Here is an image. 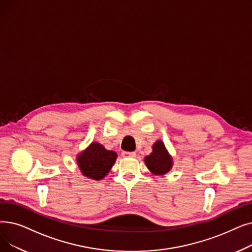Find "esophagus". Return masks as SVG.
Returning <instances> with one entry per match:
<instances>
[{"label": "esophagus", "instance_id": "34e87169", "mask_svg": "<svg viewBox=\"0 0 252 252\" xmlns=\"http://www.w3.org/2000/svg\"><path fill=\"white\" fill-rule=\"evenodd\" d=\"M124 157H128V158H135L136 157V152L135 151H124L123 152Z\"/></svg>", "mask_w": 252, "mask_h": 252}]
</instances>
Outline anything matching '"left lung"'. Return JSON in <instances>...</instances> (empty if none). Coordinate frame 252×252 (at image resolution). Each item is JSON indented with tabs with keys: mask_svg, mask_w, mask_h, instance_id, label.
<instances>
[{
	"mask_svg": "<svg viewBox=\"0 0 252 252\" xmlns=\"http://www.w3.org/2000/svg\"><path fill=\"white\" fill-rule=\"evenodd\" d=\"M152 152L145 158L147 168L156 175H163L172 168V158L161 141H157Z\"/></svg>",
	"mask_w": 252,
	"mask_h": 252,
	"instance_id": "1",
	"label": "left lung"
}]
</instances>
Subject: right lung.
<instances>
[{"label":"right lung","mask_w":252,"mask_h":252,"mask_svg":"<svg viewBox=\"0 0 252 252\" xmlns=\"http://www.w3.org/2000/svg\"><path fill=\"white\" fill-rule=\"evenodd\" d=\"M116 158L114 151L107 150L103 145L94 142L78 157L77 162L84 176L100 180L110 171Z\"/></svg>","instance_id":"obj_1"}]
</instances>
